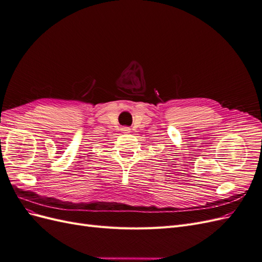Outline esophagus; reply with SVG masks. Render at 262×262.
<instances>
[{
  "label": "esophagus",
  "mask_w": 262,
  "mask_h": 262,
  "mask_svg": "<svg viewBox=\"0 0 262 262\" xmlns=\"http://www.w3.org/2000/svg\"><path fill=\"white\" fill-rule=\"evenodd\" d=\"M121 130H122L123 133H130L131 132V129L128 128V126H122Z\"/></svg>",
  "instance_id": "obj_1"
}]
</instances>
